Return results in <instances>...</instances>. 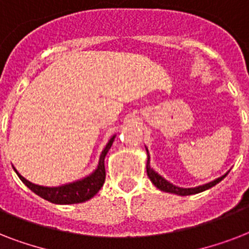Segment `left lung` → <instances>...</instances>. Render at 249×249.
<instances>
[{"label":"left lung","instance_id":"left-lung-1","mask_svg":"<svg viewBox=\"0 0 249 249\" xmlns=\"http://www.w3.org/2000/svg\"><path fill=\"white\" fill-rule=\"evenodd\" d=\"M146 151H147V164H146V169H147V176L148 178L151 179V182L154 185L158 187L161 191H165V193H170V194H177V195H181V196H186V195H194V194H199L201 191H205V190L211 189L213 186H216L218 182H221L224 179L228 173L224 174L222 177L217 178L214 181L209 182V183H205V185L197 186V187H190V189H183V187H178V186L173 185V183H170L163 178L160 174H158L155 170L152 169L151 165H150V155H148V150L146 148Z\"/></svg>","mask_w":249,"mask_h":249}]
</instances>
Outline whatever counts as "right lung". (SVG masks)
Wrapping results in <instances>:
<instances>
[{
	"instance_id": "1",
	"label": "right lung",
	"mask_w": 249,
	"mask_h": 249,
	"mask_svg": "<svg viewBox=\"0 0 249 249\" xmlns=\"http://www.w3.org/2000/svg\"><path fill=\"white\" fill-rule=\"evenodd\" d=\"M115 140V136L111 137L108 143L106 144L105 150L102 151L99 163H98L97 169L93 173L89 174L88 177L79 179V181L67 183V185L58 186V187H45V186L35 185L28 179H25L23 176L18 173V170L14 168L17 172L18 177L20 178L21 182L24 183L28 189H31L35 194L41 196L45 200L54 203V204H77V203H84L89 200L101 190V187L105 183L106 179V169H105V158L107 152L112 146V142Z\"/></svg>"
}]
</instances>
